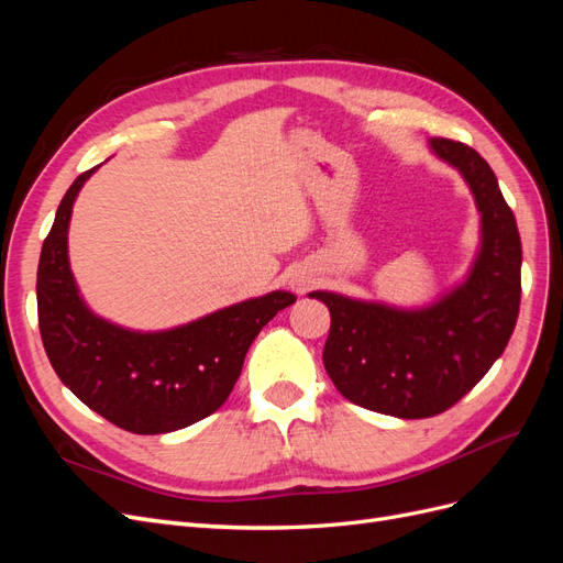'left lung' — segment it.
I'll return each mask as SVG.
<instances>
[{"mask_svg":"<svg viewBox=\"0 0 563 563\" xmlns=\"http://www.w3.org/2000/svg\"><path fill=\"white\" fill-rule=\"evenodd\" d=\"M428 147L463 176L482 216L467 275L416 308L308 294L331 312L323 366L340 395L406 420L446 411L486 376L509 343L521 300V240L493 168L463 143L430 139Z\"/></svg>","mask_w":563,"mask_h":563,"instance_id":"1","label":"left lung"}]
</instances>
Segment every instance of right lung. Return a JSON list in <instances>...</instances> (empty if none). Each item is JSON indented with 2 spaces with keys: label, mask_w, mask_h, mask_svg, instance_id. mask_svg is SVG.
<instances>
[{
  "label": "right lung",
  "mask_w": 563,
  "mask_h": 563,
  "mask_svg": "<svg viewBox=\"0 0 563 563\" xmlns=\"http://www.w3.org/2000/svg\"><path fill=\"white\" fill-rule=\"evenodd\" d=\"M96 172L70 185L42 246V343L63 385L98 416L133 434L176 432L225 404L255 335L296 296L272 291L164 331H133L98 317L81 298L67 255L75 199Z\"/></svg>",
  "instance_id": "obj_1"
}]
</instances>
